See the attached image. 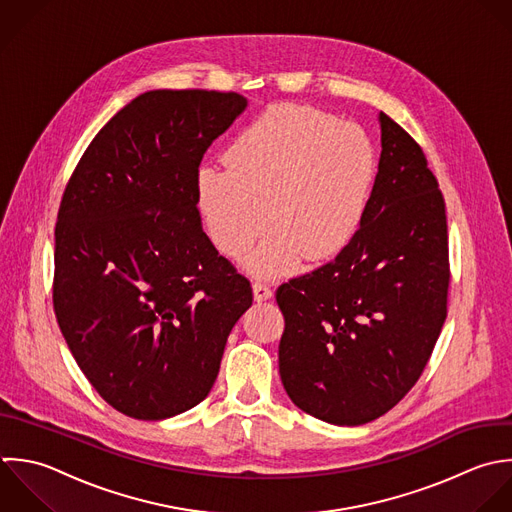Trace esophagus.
Returning <instances> with one entry per match:
<instances>
[{"label":"esophagus","instance_id":"34e87169","mask_svg":"<svg viewBox=\"0 0 512 512\" xmlns=\"http://www.w3.org/2000/svg\"><path fill=\"white\" fill-rule=\"evenodd\" d=\"M253 295H255V301H267L271 299L273 291H271V285L267 281H255L253 283Z\"/></svg>","mask_w":512,"mask_h":512}]
</instances>
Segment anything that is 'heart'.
Instances as JSON below:
<instances>
[{
    "label": "heart",
    "mask_w": 512,
    "mask_h": 512,
    "mask_svg": "<svg viewBox=\"0 0 512 512\" xmlns=\"http://www.w3.org/2000/svg\"><path fill=\"white\" fill-rule=\"evenodd\" d=\"M227 167L197 173V205L213 243L247 257L255 273H283L343 249L357 233L377 177L369 133L305 105H273L245 125L225 153Z\"/></svg>",
    "instance_id": "b5f03b06"
}]
</instances>
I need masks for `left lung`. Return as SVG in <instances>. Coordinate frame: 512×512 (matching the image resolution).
Instances as JSON below:
<instances>
[{"instance_id":"1","label":"left lung","mask_w":512,"mask_h":512,"mask_svg":"<svg viewBox=\"0 0 512 512\" xmlns=\"http://www.w3.org/2000/svg\"><path fill=\"white\" fill-rule=\"evenodd\" d=\"M367 213L341 253L277 289L289 399L331 425L391 411L419 381L447 319L445 199L419 143L379 113Z\"/></svg>"}]
</instances>
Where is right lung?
I'll return each instance as SVG.
<instances>
[{
	"label": "right lung",
	"mask_w": 512,
	"mask_h": 512,
	"mask_svg": "<svg viewBox=\"0 0 512 512\" xmlns=\"http://www.w3.org/2000/svg\"><path fill=\"white\" fill-rule=\"evenodd\" d=\"M245 107L233 91H145L93 137L63 191L55 317L87 381L127 417L199 405L253 303L197 209L201 159Z\"/></svg>",
	"instance_id": "1"
}]
</instances>
